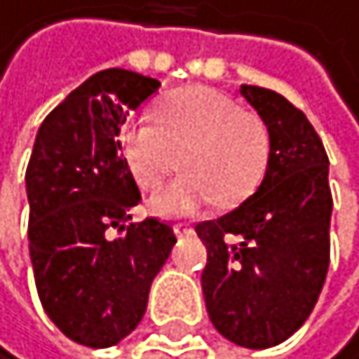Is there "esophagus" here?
Returning <instances> with one entry per match:
<instances>
[{"mask_svg":"<svg viewBox=\"0 0 359 359\" xmlns=\"http://www.w3.org/2000/svg\"><path fill=\"white\" fill-rule=\"evenodd\" d=\"M174 233H176V237H187V235H192V226L187 222H178L174 226Z\"/></svg>","mask_w":359,"mask_h":359,"instance_id":"1","label":"esophagus"}]
</instances>
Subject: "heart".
I'll return each instance as SVG.
<instances>
[{"label": "heart", "mask_w": 359, "mask_h": 359, "mask_svg": "<svg viewBox=\"0 0 359 359\" xmlns=\"http://www.w3.org/2000/svg\"><path fill=\"white\" fill-rule=\"evenodd\" d=\"M122 151L135 181L158 187L149 208L161 217H187L215 201L233 208L246 201L267 174L271 135L264 119L240 110L210 88H187L169 97L154 117L133 119L122 133Z\"/></svg>", "instance_id": "heart-1"}]
</instances>
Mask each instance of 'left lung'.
Wrapping results in <instances>:
<instances>
[{"instance_id":"obj_1","label":"left lung","mask_w":359,"mask_h":359,"mask_svg":"<svg viewBox=\"0 0 359 359\" xmlns=\"http://www.w3.org/2000/svg\"><path fill=\"white\" fill-rule=\"evenodd\" d=\"M240 95L269 128V165L242 205L196 224L208 249L201 290L219 335L244 348H269L303 326L326 280L328 156L308 117L278 92L240 86ZM229 234L241 242L229 245Z\"/></svg>"}]
</instances>
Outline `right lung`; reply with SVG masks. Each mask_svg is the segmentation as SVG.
Returning <instances> with one entry per match:
<instances>
[{
    "instance_id": "add662e5",
    "label": "right lung",
    "mask_w": 359,
    "mask_h": 359,
    "mask_svg": "<svg viewBox=\"0 0 359 359\" xmlns=\"http://www.w3.org/2000/svg\"><path fill=\"white\" fill-rule=\"evenodd\" d=\"M158 88L130 69L97 72L45 117L27 167L40 303L62 335L90 348L115 346L137 328L176 244L172 226L130 222L140 190L119 156L128 110Z\"/></svg>"
}]
</instances>
